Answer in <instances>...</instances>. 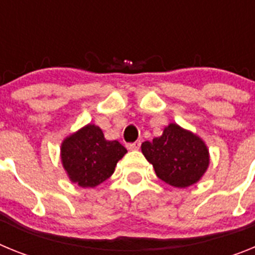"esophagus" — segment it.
<instances>
[{
  "instance_id": "esophagus-1",
  "label": "esophagus",
  "mask_w": 255,
  "mask_h": 255,
  "mask_svg": "<svg viewBox=\"0 0 255 255\" xmlns=\"http://www.w3.org/2000/svg\"><path fill=\"white\" fill-rule=\"evenodd\" d=\"M128 149L129 150H138L140 148V141H135V143H129L128 145Z\"/></svg>"
}]
</instances>
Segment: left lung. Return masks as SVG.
<instances>
[{
    "mask_svg": "<svg viewBox=\"0 0 255 255\" xmlns=\"http://www.w3.org/2000/svg\"><path fill=\"white\" fill-rule=\"evenodd\" d=\"M141 152L162 181L179 189L197 184L211 161L203 139L175 123L168 124L161 136L144 141Z\"/></svg>",
    "mask_w": 255,
    "mask_h": 255,
    "instance_id": "obj_1",
    "label": "left lung"
}]
</instances>
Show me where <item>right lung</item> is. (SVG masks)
<instances>
[{"instance_id": "1", "label": "right lung", "mask_w": 255, "mask_h": 255, "mask_svg": "<svg viewBox=\"0 0 255 255\" xmlns=\"http://www.w3.org/2000/svg\"><path fill=\"white\" fill-rule=\"evenodd\" d=\"M61 162L70 181L94 188L111 176L117 162L128 153L117 140H107L100 126L88 124L61 143Z\"/></svg>"}]
</instances>
